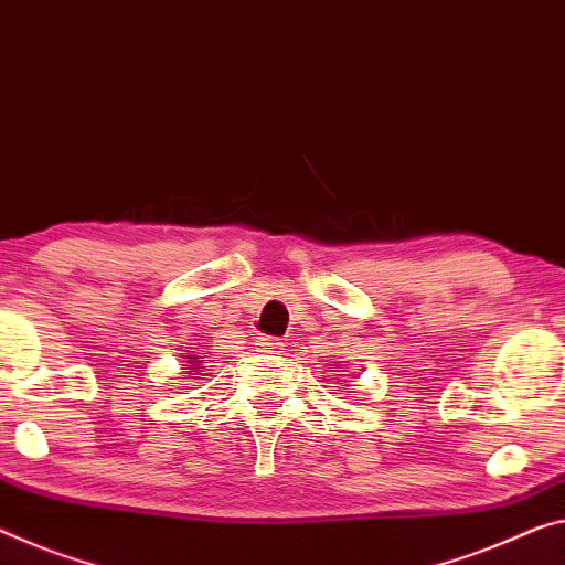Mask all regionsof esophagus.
Returning <instances> with one entry per match:
<instances>
[{
    "label": "esophagus",
    "instance_id": "obj_1",
    "mask_svg": "<svg viewBox=\"0 0 565 565\" xmlns=\"http://www.w3.org/2000/svg\"><path fill=\"white\" fill-rule=\"evenodd\" d=\"M255 345H257L259 353H270V355L282 353V341H280V338H273V335H259Z\"/></svg>",
    "mask_w": 565,
    "mask_h": 565
}]
</instances>
